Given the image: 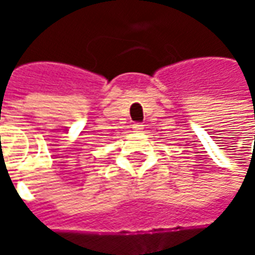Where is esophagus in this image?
I'll list each match as a JSON object with an SVG mask.
<instances>
[{"label":"esophagus","mask_w":255,"mask_h":255,"mask_svg":"<svg viewBox=\"0 0 255 255\" xmlns=\"http://www.w3.org/2000/svg\"><path fill=\"white\" fill-rule=\"evenodd\" d=\"M132 129H135V131H140V129H143V124L135 123V124H132Z\"/></svg>","instance_id":"1"}]
</instances>
